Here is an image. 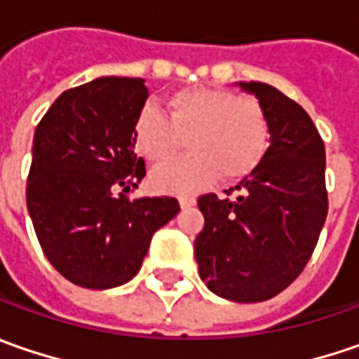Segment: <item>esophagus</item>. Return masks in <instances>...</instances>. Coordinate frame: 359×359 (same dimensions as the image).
I'll use <instances>...</instances> for the list:
<instances>
[{
  "instance_id": "34e87169",
  "label": "esophagus",
  "mask_w": 359,
  "mask_h": 359,
  "mask_svg": "<svg viewBox=\"0 0 359 359\" xmlns=\"http://www.w3.org/2000/svg\"><path fill=\"white\" fill-rule=\"evenodd\" d=\"M179 203H180V208H182V210H187V208H192V206L196 204V201L191 198V196H180Z\"/></svg>"
}]
</instances>
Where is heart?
Here are the masks:
<instances>
[{"instance_id":"obj_1","label":"heart","mask_w":359,"mask_h":359,"mask_svg":"<svg viewBox=\"0 0 359 359\" xmlns=\"http://www.w3.org/2000/svg\"><path fill=\"white\" fill-rule=\"evenodd\" d=\"M182 141L191 155L153 172L158 191L194 194L218 175L241 180L252 175L270 147V118L252 95L192 87L167 97V117L144 107L133 125L137 153L151 165L167 163Z\"/></svg>"}]
</instances>
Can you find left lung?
Here are the masks:
<instances>
[{
    "label": "left lung",
    "instance_id": "8db88e82",
    "mask_svg": "<svg viewBox=\"0 0 359 359\" xmlns=\"http://www.w3.org/2000/svg\"><path fill=\"white\" fill-rule=\"evenodd\" d=\"M238 85L264 105L270 147L229 196L198 198L204 229L194 241V258L217 296L264 302L302 274L318 244L327 217L326 151L296 101L266 83Z\"/></svg>",
    "mask_w": 359,
    "mask_h": 359
}]
</instances>
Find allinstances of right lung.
Listing matches in <instances>:
<instances>
[{"instance_id":"add662e5","label":"right lung","mask_w":359,"mask_h":359,"mask_svg":"<svg viewBox=\"0 0 359 359\" xmlns=\"http://www.w3.org/2000/svg\"><path fill=\"white\" fill-rule=\"evenodd\" d=\"M147 97L144 79L99 77L63 91L35 129L27 210L47 260L83 288L137 276L153 234L179 215L172 196L125 194L147 172L133 142Z\"/></svg>"}]
</instances>
